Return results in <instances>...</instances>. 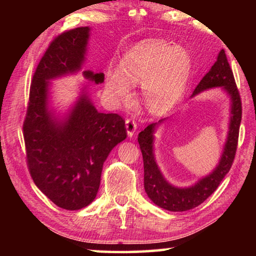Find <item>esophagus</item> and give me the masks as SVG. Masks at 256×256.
I'll use <instances>...</instances> for the list:
<instances>
[{
	"instance_id": "1",
	"label": "esophagus",
	"mask_w": 256,
	"mask_h": 256,
	"mask_svg": "<svg viewBox=\"0 0 256 256\" xmlns=\"http://www.w3.org/2000/svg\"><path fill=\"white\" fill-rule=\"evenodd\" d=\"M125 128H126L128 136L130 138L133 136V134L136 133V128H138L136 120H134L133 118H128L126 120H125Z\"/></svg>"
}]
</instances>
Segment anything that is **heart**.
I'll list each match as a JSON object with an SVG mask.
<instances>
[{
    "label": "heart",
    "instance_id": "heart-1",
    "mask_svg": "<svg viewBox=\"0 0 256 256\" xmlns=\"http://www.w3.org/2000/svg\"><path fill=\"white\" fill-rule=\"evenodd\" d=\"M192 60L188 52L162 40H144L125 55L122 68H110L105 92L116 102L131 96L134 84H144V102L151 112L172 105L183 92Z\"/></svg>",
    "mask_w": 256,
    "mask_h": 256
}]
</instances>
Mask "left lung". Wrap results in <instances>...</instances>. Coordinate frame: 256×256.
Returning <instances> with one entry per match:
<instances>
[{
	"mask_svg": "<svg viewBox=\"0 0 256 256\" xmlns=\"http://www.w3.org/2000/svg\"><path fill=\"white\" fill-rule=\"evenodd\" d=\"M212 88H222L230 98V120H229L228 134L222 154L216 167L209 175L202 177L194 185L188 188H177L172 185L164 178L156 162L154 133L156 128L168 118L148 125L144 131L138 133V141L140 144L142 157H144L146 193L156 206L164 210L174 212L188 211L200 206L216 190L232 164L236 154L242 120V102L232 71L229 66L224 50L219 52L216 63L211 66L210 71L202 78L190 98Z\"/></svg>",
	"mask_w": 256,
	"mask_h": 256,
	"instance_id": "obj_1",
	"label": "left lung"
}]
</instances>
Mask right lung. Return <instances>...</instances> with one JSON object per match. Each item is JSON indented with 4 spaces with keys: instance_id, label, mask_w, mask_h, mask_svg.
Returning a JSON list of instances; mask_svg holds the SVG:
<instances>
[{
    "instance_id": "1",
    "label": "right lung",
    "mask_w": 256,
    "mask_h": 256,
    "mask_svg": "<svg viewBox=\"0 0 256 256\" xmlns=\"http://www.w3.org/2000/svg\"><path fill=\"white\" fill-rule=\"evenodd\" d=\"M89 27L60 34L50 42L30 86L24 138L34 184L56 206L79 210L97 196L102 164L126 138L125 120L94 106L86 88L64 118L50 107V80L79 72L86 62ZM86 80L104 82V73L84 71Z\"/></svg>"
}]
</instances>
